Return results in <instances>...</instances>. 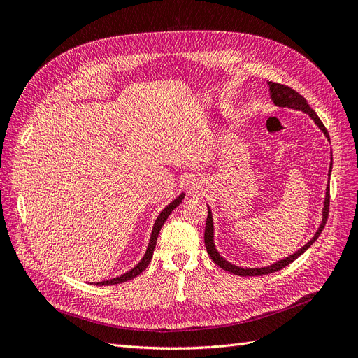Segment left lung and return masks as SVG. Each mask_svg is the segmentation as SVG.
I'll return each instance as SVG.
<instances>
[{"instance_id":"8db88e82","label":"left lung","mask_w":358,"mask_h":358,"mask_svg":"<svg viewBox=\"0 0 358 358\" xmlns=\"http://www.w3.org/2000/svg\"><path fill=\"white\" fill-rule=\"evenodd\" d=\"M270 85V92H271V99L274 101L275 106H280V107H290V108H294V110H302L305 113H308V115L312 117V120L319 126V129H321L325 136L328 138L329 141V134L327 127L324 126V123L321 122V119L317 117V115L315 113V110H312L306 101V99L303 96H300V94L297 91H294L293 88L287 87V85H283V84H278V83H268ZM331 169H332V164L329 166V174H331ZM329 189H327V196H325V203H324V212H322V223L321 227L317 228L315 236L306 243V245H303L302 248H300L297 252H294L293 255H289L287 258L281 259V261H277L274 262V264L268 266V267H262V268H242V267H236L234 264H231V262H228L227 259H223L219 252L216 251L215 248V243H213V220H212V212H210V208L209 209V213H208V220H206V229H204V245H206V250H208V254L210 255V258L215 261V264L217 267H220L222 270L228 271L231 274H235V275H241V277H252V275H266V274H270V273H275L281 268L287 267L290 262H293L296 258H299L300 255H302L312 243L317 239V236L321 235V232L324 231L325 228V223H327V219H328V215H329Z\"/></svg>"}]
</instances>
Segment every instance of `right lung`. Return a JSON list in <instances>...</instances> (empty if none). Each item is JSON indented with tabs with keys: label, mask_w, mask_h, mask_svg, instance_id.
<instances>
[{
	"label": "right lung",
	"mask_w": 358,
	"mask_h": 358,
	"mask_svg": "<svg viewBox=\"0 0 358 358\" xmlns=\"http://www.w3.org/2000/svg\"><path fill=\"white\" fill-rule=\"evenodd\" d=\"M184 199V194H181L178 199H176L173 203H169L166 208L161 212V215L158 216L155 224H154V229H152V235H150V241H149V245H148V250L145 252V257L141 259L139 264L134 268L127 271L126 274L117 277V278H111V280H107V281H101V283H97L99 286H113V285H120V283H124V281H129L131 278H135L136 275H139L148 266L150 259H152V254H154V250H155V245H157V239H158V235H159V231L162 228V224L165 223L166 217L171 215V212L177 208V206L181 203V200Z\"/></svg>",
	"instance_id": "right-lung-1"
}]
</instances>
